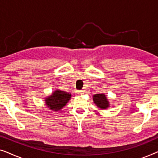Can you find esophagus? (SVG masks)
<instances>
[{
  "label": "esophagus",
  "instance_id": "34e87169",
  "mask_svg": "<svg viewBox=\"0 0 158 158\" xmlns=\"http://www.w3.org/2000/svg\"><path fill=\"white\" fill-rule=\"evenodd\" d=\"M76 94L78 95V96H80V95H82L83 94V90H77V91H76Z\"/></svg>",
  "mask_w": 158,
  "mask_h": 158
}]
</instances>
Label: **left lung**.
<instances>
[{"instance_id":"1","label":"left lung","mask_w":158,"mask_h":158,"mask_svg":"<svg viewBox=\"0 0 158 158\" xmlns=\"http://www.w3.org/2000/svg\"><path fill=\"white\" fill-rule=\"evenodd\" d=\"M93 101L100 109H106L110 106V103L104 94H98L93 96Z\"/></svg>"}]
</instances>
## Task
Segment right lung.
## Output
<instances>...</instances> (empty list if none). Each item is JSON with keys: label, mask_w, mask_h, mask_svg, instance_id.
<instances>
[{"label": "right lung", "mask_w": 158, "mask_h": 158, "mask_svg": "<svg viewBox=\"0 0 158 158\" xmlns=\"http://www.w3.org/2000/svg\"><path fill=\"white\" fill-rule=\"evenodd\" d=\"M70 93L63 91L60 89L55 90L50 96L44 98V103L47 108L53 111H60L65 106L71 98Z\"/></svg>", "instance_id": "1"}]
</instances>
